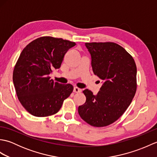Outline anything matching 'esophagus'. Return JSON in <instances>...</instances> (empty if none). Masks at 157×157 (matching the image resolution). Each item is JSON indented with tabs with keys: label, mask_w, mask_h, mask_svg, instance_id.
<instances>
[{
	"label": "esophagus",
	"mask_w": 157,
	"mask_h": 157,
	"mask_svg": "<svg viewBox=\"0 0 157 157\" xmlns=\"http://www.w3.org/2000/svg\"><path fill=\"white\" fill-rule=\"evenodd\" d=\"M73 92L75 93H79L82 92V90L78 87H74V88H73Z\"/></svg>",
	"instance_id": "esophagus-1"
}]
</instances>
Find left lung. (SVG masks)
<instances>
[{"instance_id":"1","label":"left lung","mask_w":157,"mask_h":157,"mask_svg":"<svg viewBox=\"0 0 157 157\" xmlns=\"http://www.w3.org/2000/svg\"><path fill=\"white\" fill-rule=\"evenodd\" d=\"M85 44L91 55L93 72L104 83L96 95L88 89L83 91L86 101L79 106L78 113L92 126H107L116 121L131 104L137 88V68L132 55L116 43Z\"/></svg>"}]
</instances>
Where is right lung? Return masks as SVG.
Masks as SVG:
<instances>
[{
	"instance_id": "add662e5",
	"label": "right lung",
	"mask_w": 157,
	"mask_h": 157,
	"mask_svg": "<svg viewBox=\"0 0 157 157\" xmlns=\"http://www.w3.org/2000/svg\"><path fill=\"white\" fill-rule=\"evenodd\" d=\"M75 44L43 36L23 48L15 65L13 80L19 102L31 115L42 117L55 114L72 93V85L54 82L48 75L60 68L65 53Z\"/></svg>"
}]
</instances>
